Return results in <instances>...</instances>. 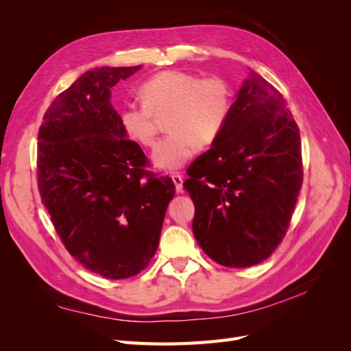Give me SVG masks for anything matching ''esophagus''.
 Segmentation results:
<instances>
[{"instance_id": "34e87169", "label": "esophagus", "mask_w": 351, "mask_h": 351, "mask_svg": "<svg viewBox=\"0 0 351 351\" xmlns=\"http://www.w3.org/2000/svg\"><path fill=\"white\" fill-rule=\"evenodd\" d=\"M171 178H173V182L176 184L177 192H182V189H183V177L180 176V174H173Z\"/></svg>"}]
</instances>
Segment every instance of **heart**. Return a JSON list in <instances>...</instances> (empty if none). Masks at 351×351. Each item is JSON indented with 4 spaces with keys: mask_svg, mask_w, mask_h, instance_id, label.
<instances>
[{
    "mask_svg": "<svg viewBox=\"0 0 351 351\" xmlns=\"http://www.w3.org/2000/svg\"><path fill=\"white\" fill-rule=\"evenodd\" d=\"M142 104L125 102L120 123L125 134L143 146H154L156 117H164L169 133L156 145L158 168L173 171L192 156L197 143L212 145L224 130L231 112V90L221 77H205L182 70L159 71L139 86Z\"/></svg>",
    "mask_w": 351,
    "mask_h": 351,
    "instance_id": "b5f03b06",
    "label": "heart"
}]
</instances>
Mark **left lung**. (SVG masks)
Listing matches in <instances>:
<instances>
[{"instance_id":"8db88e82","label":"left lung","mask_w":351,"mask_h":351,"mask_svg":"<svg viewBox=\"0 0 351 351\" xmlns=\"http://www.w3.org/2000/svg\"><path fill=\"white\" fill-rule=\"evenodd\" d=\"M193 234L228 268L269 258L282 241L303 183L302 142L282 95L256 71L237 92L224 130L187 168Z\"/></svg>"}]
</instances>
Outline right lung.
<instances>
[{
	"label": "right lung",
	"mask_w": 351,
	"mask_h": 351,
	"mask_svg": "<svg viewBox=\"0 0 351 351\" xmlns=\"http://www.w3.org/2000/svg\"><path fill=\"white\" fill-rule=\"evenodd\" d=\"M142 66L89 70L52 101L38 133V189L71 256L110 280L143 271L176 186L146 169L111 88Z\"/></svg>",
	"instance_id": "add662e5"
}]
</instances>
